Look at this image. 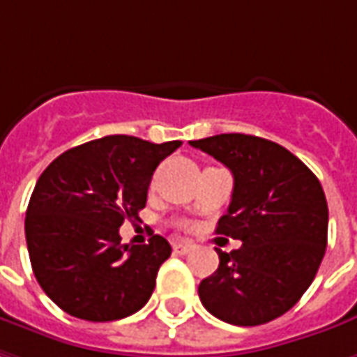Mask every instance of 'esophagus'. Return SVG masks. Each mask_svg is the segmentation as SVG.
<instances>
[{
	"label": "esophagus",
	"mask_w": 357,
	"mask_h": 357,
	"mask_svg": "<svg viewBox=\"0 0 357 357\" xmlns=\"http://www.w3.org/2000/svg\"><path fill=\"white\" fill-rule=\"evenodd\" d=\"M193 248H195V244L189 242V240H178V242H174V252L176 254H189Z\"/></svg>",
	"instance_id": "34e87169"
}]
</instances>
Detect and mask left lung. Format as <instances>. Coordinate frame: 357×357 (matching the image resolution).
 Listing matches in <instances>:
<instances>
[{
	"mask_svg": "<svg viewBox=\"0 0 357 357\" xmlns=\"http://www.w3.org/2000/svg\"><path fill=\"white\" fill-rule=\"evenodd\" d=\"M189 144L232 172V199L217 234L242 242L230 254L217 248L219 268L199 283V299L229 324H266L303 297L324 258L328 205L321 181L266 138L230 132Z\"/></svg>",
	"mask_w": 357,
	"mask_h": 357,
	"instance_id": "obj_1",
	"label": "left lung"
}]
</instances>
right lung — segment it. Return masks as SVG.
Returning <instances> with one entry per match:
<instances>
[{
  "mask_svg": "<svg viewBox=\"0 0 357 357\" xmlns=\"http://www.w3.org/2000/svg\"><path fill=\"white\" fill-rule=\"evenodd\" d=\"M181 140L111 135L60 154L29 201L25 238L38 285L68 314L91 322L140 311L172 246L154 234L121 244L119 229L146 205L154 169Z\"/></svg>",
  "mask_w": 357,
  "mask_h": 357,
  "instance_id": "1",
  "label": "right lung"
}]
</instances>
